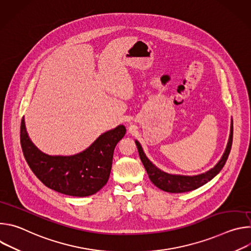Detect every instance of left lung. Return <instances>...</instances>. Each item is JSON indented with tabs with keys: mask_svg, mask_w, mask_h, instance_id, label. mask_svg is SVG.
I'll list each match as a JSON object with an SVG mask.
<instances>
[{
	"mask_svg": "<svg viewBox=\"0 0 251 251\" xmlns=\"http://www.w3.org/2000/svg\"><path fill=\"white\" fill-rule=\"evenodd\" d=\"M232 135H233V126H232V120H231V127H230V135L228 139V143L226 149L220 160V162L214 166L211 170L207 171L206 173L198 175V176H176V175H170L167 173L162 172L158 168H156L146 157V155L143 152V149L140 145V143L138 141H135L136 146L138 148L139 156L140 159L144 165L147 174L149 176V178L151 182L158 187L160 190H163L168 193H186V192H191L194 191L207 182H209L212 177L216 176L221 170L224 168L228 155L230 153L231 145H232Z\"/></svg>",
	"mask_w": 251,
	"mask_h": 251,
	"instance_id": "1",
	"label": "left lung"
}]
</instances>
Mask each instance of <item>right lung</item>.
<instances>
[{
    "instance_id": "obj_1",
    "label": "right lung",
    "mask_w": 251,
    "mask_h": 251,
    "mask_svg": "<svg viewBox=\"0 0 251 251\" xmlns=\"http://www.w3.org/2000/svg\"><path fill=\"white\" fill-rule=\"evenodd\" d=\"M125 133L126 128L119 125L99 136L82 153L49 156L32 144L23 118L21 145L27 165L45 186L64 195L87 197L97 193L108 181L115 146Z\"/></svg>"
}]
</instances>
